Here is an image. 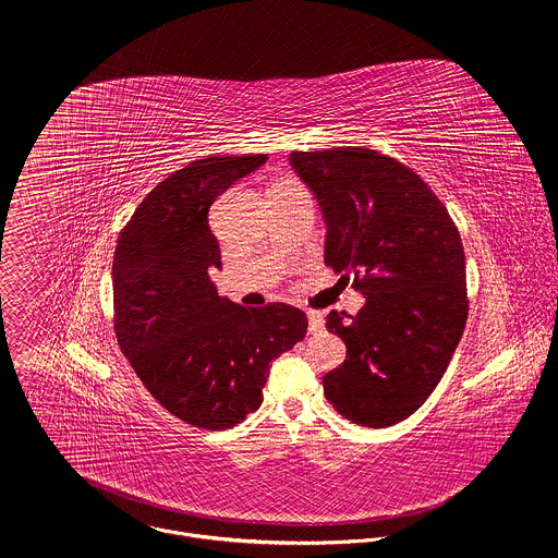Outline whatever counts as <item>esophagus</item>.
<instances>
[{"label": "esophagus", "mask_w": 558, "mask_h": 558, "mask_svg": "<svg viewBox=\"0 0 558 558\" xmlns=\"http://www.w3.org/2000/svg\"><path fill=\"white\" fill-rule=\"evenodd\" d=\"M306 320H308V331H311V333L323 331V327H325L323 313H317V311H308V313H306Z\"/></svg>", "instance_id": "1"}]
</instances>
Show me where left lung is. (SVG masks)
Returning <instances> with one entry per match:
<instances>
[{"label":"left lung","instance_id":"8db88e82","mask_svg":"<svg viewBox=\"0 0 558 558\" xmlns=\"http://www.w3.org/2000/svg\"><path fill=\"white\" fill-rule=\"evenodd\" d=\"M289 166L323 211L325 263L366 298L357 315H327L347 360L325 375V397L353 424L392 426L428 400L461 340L459 231L415 172L375 149L291 151Z\"/></svg>","mask_w":558,"mask_h":558}]
</instances>
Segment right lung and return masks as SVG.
I'll return each instance as SVG.
<instances>
[{
    "label": "right lung",
    "instance_id": "obj_1",
    "mask_svg": "<svg viewBox=\"0 0 558 558\" xmlns=\"http://www.w3.org/2000/svg\"><path fill=\"white\" fill-rule=\"evenodd\" d=\"M265 161V154L198 158L143 198L114 250L119 347L158 404L205 430L258 411L271 362L306 336L300 308L241 306L209 280V269L222 267L209 207Z\"/></svg>",
    "mask_w": 558,
    "mask_h": 558
}]
</instances>
